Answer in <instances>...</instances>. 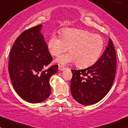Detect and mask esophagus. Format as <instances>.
Segmentation results:
<instances>
[{
    "mask_svg": "<svg viewBox=\"0 0 128 128\" xmlns=\"http://www.w3.org/2000/svg\"><path fill=\"white\" fill-rule=\"evenodd\" d=\"M58 70L60 71H64V70H66V68L62 65H58Z\"/></svg>",
    "mask_w": 128,
    "mask_h": 128,
    "instance_id": "esophagus-1",
    "label": "esophagus"
}]
</instances>
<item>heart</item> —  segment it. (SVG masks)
I'll list each match as a JSON object with an SVG mask.
<instances>
[{
    "instance_id": "b5f03b06",
    "label": "heart",
    "mask_w": 128,
    "mask_h": 128,
    "mask_svg": "<svg viewBox=\"0 0 128 128\" xmlns=\"http://www.w3.org/2000/svg\"><path fill=\"white\" fill-rule=\"evenodd\" d=\"M61 38L53 35L48 41V48L54 56H58L68 49L70 54L60 56L57 62L67 64L76 62L80 68H87L97 61L104 48L103 38L81 29H66Z\"/></svg>"
}]
</instances>
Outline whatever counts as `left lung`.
<instances>
[{
	"label": "left lung",
	"instance_id": "obj_1",
	"mask_svg": "<svg viewBox=\"0 0 128 128\" xmlns=\"http://www.w3.org/2000/svg\"><path fill=\"white\" fill-rule=\"evenodd\" d=\"M117 57L111 39L105 51L96 62L84 70H72L71 92L72 97L84 105L101 101L108 92L115 79Z\"/></svg>",
	"mask_w": 128,
	"mask_h": 128
}]
</instances>
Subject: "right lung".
Masks as SVG:
<instances>
[{
    "label": "right lung",
    "mask_w": 128,
    "mask_h": 128,
    "mask_svg": "<svg viewBox=\"0 0 128 128\" xmlns=\"http://www.w3.org/2000/svg\"><path fill=\"white\" fill-rule=\"evenodd\" d=\"M42 25L23 32L17 38L10 54L8 71L14 88L25 101L42 102L51 92L50 78L58 71V65L44 69L52 61L43 36Z\"/></svg>",
    "instance_id": "obj_1"
}]
</instances>
